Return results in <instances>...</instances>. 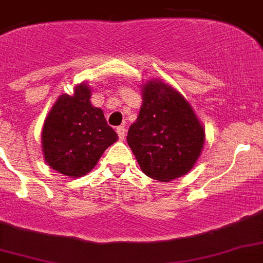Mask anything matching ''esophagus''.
<instances>
[{
    "instance_id": "obj_1",
    "label": "esophagus",
    "mask_w": 263,
    "mask_h": 263,
    "mask_svg": "<svg viewBox=\"0 0 263 263\" xmlns=\"http://www.w3.org/2000/svg\"><path fill=\"white\" fill-rule=\"evenodd\" d=\"M117 134H119V138L120 139H124L125 138V132H127V129H125V127L124 125H120V127H117Z\"/></svg>"
}]
</instances>
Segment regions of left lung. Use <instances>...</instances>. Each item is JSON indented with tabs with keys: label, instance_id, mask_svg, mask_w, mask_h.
I'll return each mask as SVG.
<instances>
[{
	"label": "left lung",
	"instance_id": "1",
	"mask_svg": "<svg viewBox=\"0 0 263 263\" xmlns=\"http://www.w3.org/2000/svg\"><path fill=\"white\" fill-rule=\"evenodd\" d=\"M143 103L129 129L127 142L142 172L158 181L188 173L199 158L204 129L179 91L161 80L142 88Z\"/></svg>",
	"mask_w": 263,
	"mask_h": 263
}]
</instances>
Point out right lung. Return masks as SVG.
<instances>
[{"label": "right lung", "instance_id": "obj_1", "mask_svg": "<svg viewBox=\"0 0 263 263\" xmlns=\"http://www.w3.org/2000/svg\"><path fill=\"white\" fill-rule=\"evenodd\" d=\"M90 98L88 84L80 83L73 95H60L43 124L45 161L51 169L75 179L87 175L119 139L102 109L92 106Z\"/></svg>", "mask_w": 263, "mask_h": 263}]
</instances>
